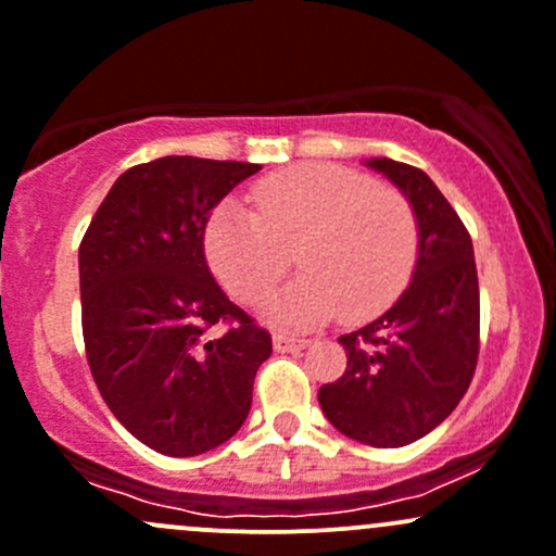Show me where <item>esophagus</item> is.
<instances>
[{
  "label": "esophagus",
  "mask_w": 556,
  "mask_h": 556,
  "mask_svg": "<svg viewBox=\"0 0 556 556\" xmlns=\"http://www.w3.org/2000/svg\"><path fill=\"white\" fill-rule=\"evenodd\" d=\"M306 346H308L306 338L288 336V332H277V336H274V352H279V354L301 352V349H306Z\"/></svg>",
  "instance_id": "1"
}]
</instances>
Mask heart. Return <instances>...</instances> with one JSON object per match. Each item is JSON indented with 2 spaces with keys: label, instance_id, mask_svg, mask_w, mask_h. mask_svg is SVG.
<instances>
[{
  "label": "heart",
  "instance_id": "heart-1",
  "mask_svg": "<svg viewBox=\"0 0 556 556\" xmlns=\"http://www.w3.org/2000/svg\"><path fill=\"white\" fill-rule=\"evenodd\" d=\"M258 213L224 202L204 248L233 295L261 303L290 268L298 244L306 271L266 306L277 325L312 327L341 312L346 323L381 314L410 282L420 226L405 191L327 162L279 170L255 186Z\"/></svg>",
  "mask_w": 556,
  "mask_h": 556
}]
</instances>
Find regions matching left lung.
<instances>
[{
	"label": "left lung",
	"mask_w": 556,
	"mask_h": 556,
	"mask_svg": "<svg viewBox=\"0 0 556 556\" xmlns=\"http://www.w3.org/2000/svg\"><path fill=\"white\" fill-rule=\"evenodd\" d=\"M413 202L420 226L407 290L376 323L338 338L346 370L319 389L323 413L362 445L402 447L445 420L475 378L479 282L464 220L418 167L367 160Z\"/></svg>",
	"instance_id": "obj_1"
}]
</instances>
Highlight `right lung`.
<instances>
[{"label":"right lung","mask_w":556,"mask_h":556,"mask_svg":"<svg viewBox=\"0 0 556 556\" xmlns=\"http://www.w3.org/2000/svg\"><path fill=\"white\" fill-rule=\"evenodd\" d=\"M258 170L200 156L130 167L79 244L90 372L116 420L162 455L189 458L231 440L271 356V336L233 306L204 261L213 207Z\"/></svg>","instance_id":"add662e5"}]
</instances>
